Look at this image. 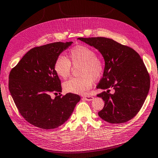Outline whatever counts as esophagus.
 <instances>
[{"mask_svg": "<svg viewBox=\"0 0 158 158\" xmlns=\"http://www.w3.org/2000/svg\"><path fill=\"white\" fill-rule=\"evenodd\" d=\"M83 99H85V100L87 101H91L94 100V97L91 96H84Z\"/></svg>", "mask_w": 158, "mask_h": 158, "instance_id": "obj_1", "label": "esophagus"}]
</instances>
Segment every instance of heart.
I'll list each match as a JSON object with an SVG mask.
<instances>
[{
    "label": "heart",
    "mask_w": 158,
    "mask_h": 158,
    "mask_svg": "<svg viewBox=\"0 0 158 158\" xmlns=\"http://www.w3.org/2000/svg\"><path fill=\"white\" fill-rule=\"evenodd\" d=\"M96 52L89 47L78 45L69 50V57L58 56L54 64V70L62 79L70 75L71 64H81L79 77H72L63 83V89L67 93H85L92 87L94 80L101 78L104 71V62L96 56Z\"/></svg>",
    "instance_id": "obj_1"
}]
</instances>
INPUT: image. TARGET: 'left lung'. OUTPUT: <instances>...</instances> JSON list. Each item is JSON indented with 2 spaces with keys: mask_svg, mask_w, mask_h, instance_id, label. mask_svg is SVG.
Segmentation results:
<instances>
[{
  "mask_svg": "<svg viewBox=\"0 0 158 158\" xmlns=\"http://www.w3.org/2000/svg\"><path fill=\"white\" fill-rule=\"evenodd\" d=\"M78 40L99 50L105 61L103 77L97 96L104 101L98 112L102 119L112 124L126 123L137 115L143 105L150 87V78L139 54L131 48L103 37ZM110 89L115 92L109 94Z\"/></svg>",
  "mask_w": 158,
  "mask_h": 158,
  "instance_id": "1",
  "label": "left lung"
}]
</instances>
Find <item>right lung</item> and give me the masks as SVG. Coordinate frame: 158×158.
Returning <instances> with one entry per match:
<instances>
[{"label":"right lung","instance_id":"obj_1","mask_svg":"<svg viewBox=\"0 0 158 158\" xmlns=\"http://www.w3.org/2000/svg\"><path fill=\"white\" fill-rule=\"evenodd\" d=\"M72 43L35 47L10 72L9 89L18 110L28 123L40 129H55L64 124L81 100L77 94L62 96L60 80L54 70L56 58ZM52 93L60 95L52 99Z\"/></svg>","mask_w":158,"mask_h":158}]
</instances>
